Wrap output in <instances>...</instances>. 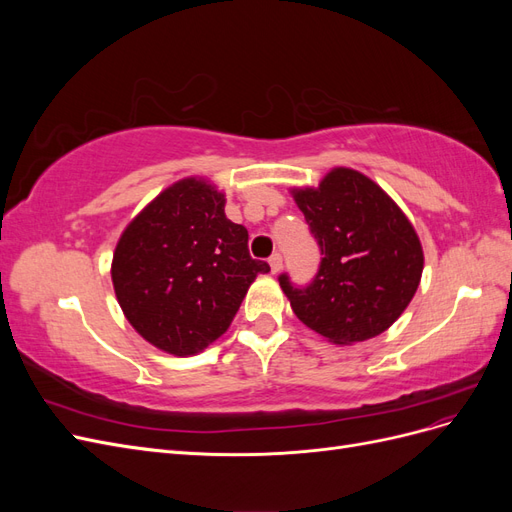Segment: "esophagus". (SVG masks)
Masks as SVG:
<instances>
[{
  "label": "esophagus",
  "mask_w": 512,
  "mask_h": 512,
  "mask_svg": "<svg viewBox=\"0 0 512 512\" xmlns=\"http://www.w3.org/2000/svg\"><path fill=\"white\" fill-rule=\"evenodd\" d=\"M269 265H271V271L277 273L282 269V254L280 252H273L271 258H269Z\"/></svg>",
  "instance_id": "obj_1"
}]
</instances>
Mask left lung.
Instances as JSON below:
<instances>
[{
  "label": "left lung",
  "instance_id": "obj_1",
  "mask_svg": "<svg viewBox=\"0 0 512 512\" xmlns=\"http://www.w3.org/2000/svg\"><path fill=\"white\" fill-rule=\"evenodd\" d=\"M320 247L312 282L282 290L292 312L333 344L365 342L386 331L412 301L423 250L412 224L378 185L350 168H335L318 190H294Z\"/></svg>",
  "mask_w": 512,
  "mask_h": 512
}]
</instances>
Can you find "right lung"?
<instances>
[{
  "label": "right lung",
  "mask_w": 512,
  "mask_h": 512,
  "mask_svg": "<svg viewBox=\"0 0 512 512\" xmlns=\"http://www.w3.org/2000/svg\"><path fill=\"white\" fill-rule=\"evenodd\" d=\"M247 230L224 213V194L207 181L170 185L136 215L113 256L123 314L147 342L177 356L205 350L235 318L258 273Z\"/></svg>",
  "instance_id": "obj_1"
}]
</instances>
